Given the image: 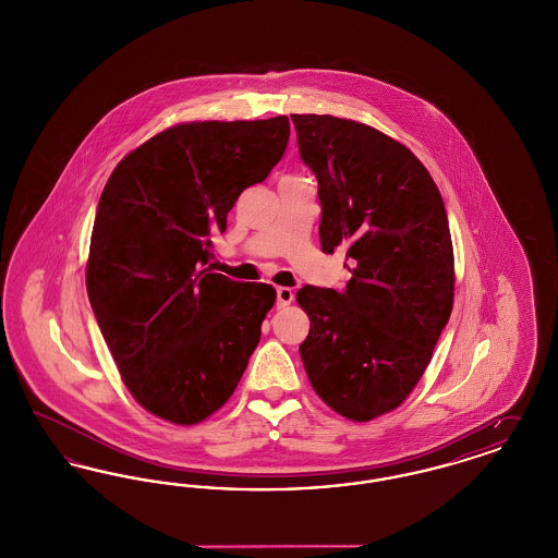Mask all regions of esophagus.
Here are the masks:
<instances>
[{
	"instance_id": "1",
	"label": "esophagus",
	"mask_w": 558,
	"mask_h": 558,
	"mask_svg": "<svg viewBox=\"0 0 558 558\" xmlns=\"http://www.w3.org/2000/svg\"><path fill=\"white\" fill-rule=\"evenodd\" d=\"M292 299H294V292L289 287H280L278 291H276V305L278 307H287V305H291Z\"/></svg>"
}]
</instances>
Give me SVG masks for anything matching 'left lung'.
Wrapping results in <instances>:
<instances>
[{
	"mask_svg": "<svg viewBox=\"0 0 558 558\" xmlns=\"http://www.w3.org/2000/svg\"><path fill=\"white\" fill-rule=\"evenodd\" d=\"M299 155L318 178L324 253L347 248L345 291L305 284L299 347L324 403L366 423L421 380L453 305L444 198L398 140L332 114H291Z\"/></svg>",
	"mask_w": 558,
	"mask_h": 558,
	"instance_id": "obj_1",
	"label": "left lung"
}]
</instances>
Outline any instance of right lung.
I'll return each mask as SVG.
<instances>
[{"label":"right lung","instance_id":"obj_1","mask_svg":"<svg viewBox=\"0 0 558 558\" xmlns=\"http://www.w3.org/2000/svg\"><path fill=\"white\" fill-rule=\"evenodd\" d=\"M289 135L282 114L182 123L130 153L102 190L89 303L130 393L173 425L219 410L262 339L276 291L215 274L209 236L226 232L240 192L266 180Z\"/></svg>","mask_w":558,"mask_h":558}]
</instances>
